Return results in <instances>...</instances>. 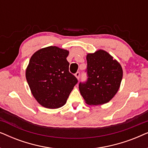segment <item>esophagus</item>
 <instances>
[{
	"mask_svg": "<svg viewBox=\"0 0 148 148\" xmlns=\"http://www.w3.org/2000/svg\"><path fill=\"white\" fill-rule=\"evenodd\" d=\"M75 77H77V79H79V77H80V72H79V71H77V73H75Z\"/></svg>",
	"mask_w": 148,
	"mask_h": 148,
	"instance_id": "obj_1",
	"label": "esophagus"
}]
</instances>
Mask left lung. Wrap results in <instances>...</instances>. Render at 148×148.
I'll list each match as a JSON object with an SVG mask.
<instances>
[{"label":"left lung","instance_id":"1","mask_svg":"<svg viewBox=\"0 0 148 148\" xmlns=\"http://www.w3.org/2000/svg\"><path fill=\"white\" fill-rule=\"evenodd\" d=\"M86 59L88 79L79 84L81 94L89 105L108 102L118 92L122 81L121 64L102 50L88 54Z\"/></svg>","mask_w":148,"mask_h":148}]
</instances>
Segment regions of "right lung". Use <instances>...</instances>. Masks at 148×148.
Returning a JSON list of instances; mask_svg holds the SVG:
<instances>
[{
  "label": "right lung",
  "mask_w": 148,
  "mask_h": 148,
  "mask_svg": "<svg viewBox=\"0 0 148 148\" xmlns=\"http://www.w3.org/2000/svg\"><path fill=\"white\" fill-rule=\"evenodd\" d=\"M68 50L48 46L36 52L26 69V79L34 98L47 108L64 106L78 80L69 71Z\"/></svg>",
  "instance_id": "obj_1"
}]
</instances>
